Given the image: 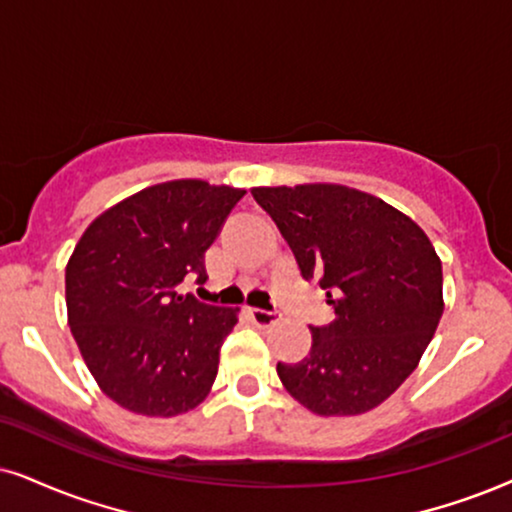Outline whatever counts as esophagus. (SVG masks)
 I'll return each instance as SVG.
<instances>
[{"label":"esophagus","mask_w":512,"mask_h":512,"mask_svg":"<svg viewBox=\"0 0 512 512\" xmlns=\"http://www.w3.org/2000/svg\"><path fill=\"white\" fill-rule=\"evenodd\" d=\"M248 314H250V319L257 323V326H271V323L281 316L276 309H260V307H250Z\"/></svg>","instance_id":"34e87169"}]
</instances>
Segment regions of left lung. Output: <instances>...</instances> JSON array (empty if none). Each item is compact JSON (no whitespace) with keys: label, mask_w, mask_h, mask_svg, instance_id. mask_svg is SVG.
Listing matches in <instances>:
<instances>
[{"label":"left lung","mask_w":512,"mask_h":512,"mask_svg":"<svg viewBox=\"0 0 512 512\" xmlns=\"http://www.w3.org/2000/svg\"><path fill=\"white\" fill-rule=\"evenodd\" d=\"M252 198L335 312L309 326L307 357L278 361V378L319 416L375 409L413 373L442 319V262L430 238L385 200L347 186H262Z\"/></svg>","instance_id":"obj_1"}]
</instances>
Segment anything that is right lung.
<instances>
[{"label": "right lung", "mask_w": 512, "mask_h": 512, "mask_svg": "<svg viewBox=\"0 0 512 512\" xmlns=\"http://www.w3.org/2000/svg\"><path fill=\"white\" fill-rule=\"evenodd\" d=\"M243 189L179 179L96 217L66 267L68 323L103 392L141 416H179L208 397L236 309L181 295L205 281L215 243Z\"/></svg>", "instance_id": "add662e5"}]
</instances>
